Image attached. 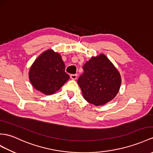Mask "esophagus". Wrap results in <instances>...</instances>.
<instances>
[{
	"label": "esophagus",
	"mask_w": 153,
	"mask_h": 153,
	"mask_svg": "<svg viewBox=\"0 0 153 153\" xmlns=\"http://www.w3.org/2000/svg\"><path fill=\"white\" fill-rule=\"evenodd\" d=\"M70 77H71V79H73V80H76V78H77V74H71Z\"/></svg>",
	"instance_id": "34e87169"
}]
</instances>
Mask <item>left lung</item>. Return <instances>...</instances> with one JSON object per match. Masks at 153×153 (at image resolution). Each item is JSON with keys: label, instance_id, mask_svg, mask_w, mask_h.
<instances>
[{"label": "left lung", "instance_id": "obj_1", "mask_svg": "<svg viewBox=\"0 0 153 153\" xmlns=\"http://www.w3.org/2000/svg\"><path fill=\"white\" fill-rule=\"evenodd\" d=\"M83 69L77 82L88 102L103 105L116 96L121 84V75L105 54L92 57Z\"/></svg>", "mask_w": 153, "mask_h": 153}]
</instances>
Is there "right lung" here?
Masks as SVG:
<instances>
[{
    "label": "right lung",
    "instance_id": "obj_1",
    "mask_svg": "<svg viewBox=\"0 0 153 153\" xmlns=\"http://www.w3.org/2000/svg\"><path fill=\"white\" fill-rule=\"evenodd\" d=\"M29 79L37 90L51 95L60 89L69 76L65 72V64L61 56L49 49L33 63L29 71Z\"/></svg>",
    "mask_w": 153,
    "mask_h": 153
}]
</instances>
